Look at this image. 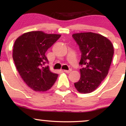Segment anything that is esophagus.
I'll return each instance as SVG.
<instances>
[{"mask_svg":"<svg viewBox=\"0 0 126 126\" xmlns=\"http://www.w3.org/2000/svg\"><path fill=\"white\" fill-rule=\"evenodd\" d=\"M72 71V70L71 69H70V70H63V72H65V73H70V72Z\"/></svg>","mask_w":126,"mask_h":126,"instance_id":"esophagus-1","label":"esophagus"}]
</instances>
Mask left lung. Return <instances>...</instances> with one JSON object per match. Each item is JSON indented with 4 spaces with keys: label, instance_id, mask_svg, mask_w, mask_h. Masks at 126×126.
<instances>
[{
    "label": "left lung",
    "instance_id": "left-lung-1",
    "mask_svg": "<svg viewBox=\"0 0 126 126\" xmlns=\"http://www.w3.org/2000/svg\"><path fill=\"white\" fill-rule=\"evenodd\" d=\"M72 37L82 53L79 64L80 78L75 83L79 92L88 94L97 88L107 76L114 54L110 40L101 34L89 32L76 33Z\"/></svg>",
    "mask_w": 126,
    "mask_h": 126
}]
</instances>
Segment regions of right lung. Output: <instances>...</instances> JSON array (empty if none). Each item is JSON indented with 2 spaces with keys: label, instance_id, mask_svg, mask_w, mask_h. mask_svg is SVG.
<instances>
[{
  "label": "right lung",
  "instance_id": "obj_1",
  "mask_svg": "<svg viewBox=\"0 0 126 126\" xmlns=\"http://www.w3.org/2000/svg\"><path fill=\"white\" fill-rule=\"evenodd\" d=\"M61 37L41 31L24 33L15 40L12 57L25 83L35 91L44 92L52 87L58 75L50 70L45 53Z\"/></svg>",
  "mask_w": 126,
  "mask_h": 126
}]
</instances>
